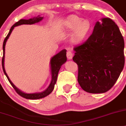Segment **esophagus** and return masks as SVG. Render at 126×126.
Listing matches in <instances>:
<instances>
[{"mask_svg":"<svg viewBox=\"0 0 126 126\" xmlns=\"http://www.w3.org/2000/svg\"><path fill=\"white\" fill-rule=\"evenodd\" d=\"M73 53L71 52V51L68 50V52H67V57L68 59H71L73 58Z\"/></svg>","mask_w":126,"mask_h":126,"instance_id":"1","label":"esophagus"}]
</instances>
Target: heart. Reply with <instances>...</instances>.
<instances>
[{
	"mask_svg": "<svg viewBox=\"0 0 126 126\" xmlns=\"http://www.w3.org/2000/svg\"><path fill=\"white\" fill-rule=\"evenodd\" d=\"M90 21L88 20H83L76 16H71L66 22V28L68 31H73V41L79 43L86 37L91 29Z\"/></svg>",
	"mask_w": 126,
	"mask_h": 126,
	"instance_id": "obj_1",
	"label": "heart"
}]
</instances>
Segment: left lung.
I'll list each match as a JSON object with an SVG mask.
<instances>
[{"label":"left lung","mask_w":126,"mask_h":126,"mask_svg":"<svg viewBox=\"0 0 126 126\" xmlns=\"http://www.w3.org/2000/svg\"><path fill=\"white\" fill-rule=\"evenodd\" d=\"M124 41L120 29L109 18L97 21L86 41L74 48L78 80L85 91L104 93L118 79L125 63Z\"/></svg>","instance_id":"left-lung-1"}]
</instances>
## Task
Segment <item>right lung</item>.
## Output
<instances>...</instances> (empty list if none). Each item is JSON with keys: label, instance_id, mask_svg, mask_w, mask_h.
Here are the masks:
<instances>
[{"label": "right lung", "instance_id": "add662e5", "mask_svg": "<svg viewBox=\"0 0 126 126\" xmlns=\"http://www.w3.org/2000/svg\"><path fill=\"white\" fill-rule=\"evenodd\" d=\"M43 17H40L38 16L36 17H34V18H30L29 20H24L21 19L17 23L14 24L11 28L9 30V32L7 36H6L5 39L4 40L3 44V57H2V68H3V72L6 75V78H7L8 80L12 85L13 88L14 89L16 93L21 96L23 98H26V99H31V100H35V99H40V98H44V97H46L48 95H49L52 91L53 90L54 87H55V85L56 82V80H57L58 78V72H59V70H60L61 67L62 65L64 63L67 61V56H66V53H67V50L65 49H63L60 52L58 53L56 55L53 57L50 60V66H51V73H52V81L50 82V84L49 85L48 87L46 90L42 92V93H33V94H26V93H23L21 91L18 90L17 88L16 87V86L12 83L11 81L9 79V77L8 76L7 74H6V71H5V68H4V58H5V44H6V42L7 40L8 39L9 35L11 33V32L13 31V29L14 28L15 26H17L21 25H32L35 23H38L41 20H43Z\"/></svg>", "mask_w": 126, "mask_h": 126}]
</instances>
